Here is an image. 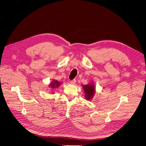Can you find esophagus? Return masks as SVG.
Here are the masks:
<instances>
[{"instance_id": "obj_1", "label": "esophagus", "mask_w": 146, "mask_h": 146, "mask_svg": "<svg viewBox=\"0 0 146 146\" xmlns=\"http://www.w3.org/2000/svg\"><path fill=\"white\" fill-rule=\"evenodd\" d=\"M76 79H73V80H72V81H70L71 84H76Z\"/></svg>"}]
</instances>
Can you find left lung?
<instances>
[{
    "label": "left lung",
    "mask_w": 146,
    "mask_h": 146,
    "mask_svg": "<svg viewBox=\"0 0 146 146\" xmlns=\"http://www.w3.org/2000/svg\"><path fill=\"white\" fill-rule=\"evenodd\" d=\"M82 88L85 91L86 98L87 99V100L91 99L95 94L94 86L92 84H88V85L83 86Z\"/></svg>",
    "instance_id": "left-lung-1"
}]
</instances>
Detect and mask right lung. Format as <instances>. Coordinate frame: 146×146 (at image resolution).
I'll return each mask as SVG.
<instances>
[{
	"label": "right lung",
	"instance_id": "add662e5",
	"mask_svg": "<svg viewBox=\"0 0 146 146\" xmlns=\"http://www.w3.org/2000/svg\"><path fill=\"white\" fill-rule=\"evenodd\" d=\"M60 82H58L56 80H54L53 82H51V84L50 86L52 88H57L60 86Z\"/></svg>",
	"mask_w": 146,
	"mask_h": 146
}]
</instances>
